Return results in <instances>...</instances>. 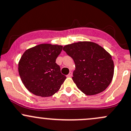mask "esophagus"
I'll list each match as a JSON object with an SVG mask.
<instances>
[{
  "label": "esophagus",
  "instance_id": "34e87169",
  "mask_svg": "<svg viewBox=\"0 0 131 131\" xmlns=\"http://www.w3.org/2000/svg\"><path fill=\"white\" fill-rule=\"evenodd\" d=\"M72 75V73L71 72H69V74L68 75H67V77H71Z\"/></svg>",
  "mask_w": 131,
  "mask_h": 131
}]
</instances>
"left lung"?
I'll return each instance as SVG.
<instances>
[{
    "label": "left lung",
    "mask_w": 131,
    "mask_h": 131,
    "mask_svg": "<svg viewBox=\"0 0 131 131\" xmlns=\"http://www.w3.org/2000/svg\"><path fill=\"white\" fill-rule=\"evenodd\" d=\"M63 50L74 62L72 79L82 92L94 95L106 90L112 80L114 65L104 48L91 41H79L66 45Z\"/></svg>",
    "instance_id": "obj_1"
}]
</instances>
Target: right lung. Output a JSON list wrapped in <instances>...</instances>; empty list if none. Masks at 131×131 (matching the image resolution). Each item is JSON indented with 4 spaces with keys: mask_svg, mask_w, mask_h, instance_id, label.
<instances>
[{
    "mask_svg": "<svg viewBox=\"0 0 131 131\" xmlns=\"http://www.w3.org/2000/svg\"><path fill=\"white\" fill-rule=\"evenodd\" d=\"M62 46L40 44L27 50L18 65V71L25 87L36 96H51L59 91L66 79L56 64Z\"/></svg>",
    "mask_w": 131,
    "mask_h": 131,
    "instance_id": "obj_1",
    "label": "right lung"
}]
</instances>
